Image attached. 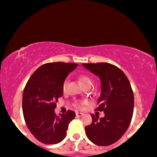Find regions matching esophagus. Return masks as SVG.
I'll use <instances>...</instances> for the list:
<instances>
[{
  "label": "esophagus",
  "instance_id": "34e87169",
  "mask_svg": "<svg viewBox=\"0 0 157 157\" xmlns=\"http://www.w3.org/2000/svg\"><path fill=\"white\" fill-rule=\"evenodd\" d=\"M83 115V113H81V112H76V117H82Z\"/></svg>",
  "mask_w": 157,
  "mask_h": 157
}]
</instances>
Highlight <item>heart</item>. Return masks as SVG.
Listing matches in <instances>:
<instances>
[{"instance_id":"1","label":"heart","mask_w":157,"mask_h":157,"mask_svg":"<svg viewBox=\"0 0 157 157\" xmlns=\"http://www.w3.org/2000/svg\"><path fill=\"white\" fill-rule=\"evenodd\" d=\"M80 82H82V85H85V84H87V83H91V79L89 78V77L85 76V75H83V76H82L80 78ZM67 84H68V82H67V80H66L63 84V90H66V89H67ZM75 106L78 108H81V106H82V103H81V102H76V103H75Z\"/></svg>"}]
</instances>
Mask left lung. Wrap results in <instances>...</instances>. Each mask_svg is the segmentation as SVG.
<instances>
[{"instance_id":"8db88e82","label":"left lung","mask_w":157,"mask_h":157,"mask_svg":"<svg viewBox=\"0 0 157 157\" xmlns=\"http://www.w3.org/2000/svg\"><path fill=\"white\" fill-rule=\"evenodd\" d=\"M97 75L101 82L98 110L105 117L91 114L93 122L85 127L87 138L99 146H109L117 141L127 130L132 117L134 95L124 72L108 63H82Z\"/></svg>"}]
</instances>
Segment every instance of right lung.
Segmentation results:
<instances>
[{"label": "right lung", "instance_id": "right-lung-1", "mask_svg": "<svg viewBox=\"0 0 157 157\" xmlns=\"http://www.w3.org/2000/svg\"><path fill=\"white\" fill-rule=\"evenodd\" d=\"M77 63L55 62L39 67L31 75L22 96V110L27 126L38 141L45 144L60 142L67 136L73 111L56 116L55 102L63 95V84Z\"/></svg>", "mask_w": 157, "mask_h": 157}]
</instances>
